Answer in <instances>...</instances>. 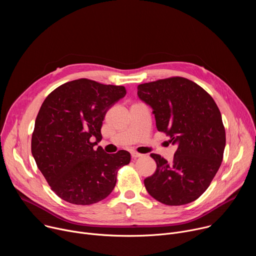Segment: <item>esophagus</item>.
Wrapping results in <instances>:
<instances>
[{
    "mask_svg": "<svg viewBox=\"0 0 256 256\" xmlns=\"http://www.w3.org/2000/svg\"><path fill=\"white\" fill-rule=\"evenodd\" d=\"M142 155V154H138V153H136V152H132V157L134 158V159H136V158H140Z\"/></svg>",
    "mask_w": 256,
    "mask_h": 256,
    "instance_id": "obj_1",
    "label": "esophagus"
}]
</instances>
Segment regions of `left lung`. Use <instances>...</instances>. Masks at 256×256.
I'll use <instances>...</instances> for the list:
<instances>
[{"label":"left lung","instance_id":"left-lung-1","mask_svg":"<svg viewBox=\"0 0 256 256\" xmlns=\"http://www.w3.org/2000/svg\"><path fill=\"white\" fill-rule=\"evenodd\" d=\"M138 96L153 109L157 130L177 146L171 162L151 154L157 169L144 180L146 190L168 206L196 200L220 168L226 146L216 102L200 86L181 77L140 84Z\"/></svg>","mask_w":256,"mask_h":256}]
</instances>
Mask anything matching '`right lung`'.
<instances>
[{
    "label": "right lung",
    "mask_w": 256,
    "mask_h": 256,
    "mask_svg": "<svg viewBox=\"0 0 256 256\" xmlns=\"http://www.w3.org/2000/svg\"><path fill=\"white\" fill-rule=\"evenodd\" d=\"M126 94L124 86L79 79L60 85L44 101L35 120L31 153L62 200L92 204L114 190L116 171L130 163V154L124 150L107 154L94 146L102 140L107 110Z\"/></svg>",
    "instance_id": "add662e5"
}]
</instances>
